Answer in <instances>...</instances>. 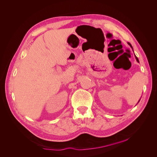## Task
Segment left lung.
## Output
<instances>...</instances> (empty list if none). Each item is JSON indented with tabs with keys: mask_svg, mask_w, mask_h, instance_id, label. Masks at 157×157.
Instances as JSON below:
<instances>
[{
	"mask_svg": "<svg viewBox=\"0 0 157 157\" xmlns=\"http://www.w3.org/2000/svg\"><path fill=\"white\" fill-rule=\"evenodd\" d=\"M128 45H130V46L131 47V48H132V49L133 50V48H132V46L131 45V44L130 43V42H128ZM134 55H135V54H134ZM135 58H136V61H137V62H138V63H139V62H140V61H139V59H138V58H137V57H136V55H135ZM140 101V100H139V101ZM139 101H138V102H137V103H139Z\"/></svg>",
	"mask_w": 157,
	"mask_h": 157,
	"instance_id": "1",
	"label": "left lung"
}]
</instances>
